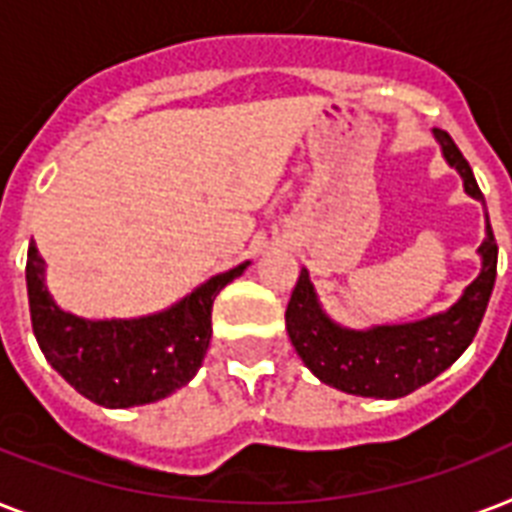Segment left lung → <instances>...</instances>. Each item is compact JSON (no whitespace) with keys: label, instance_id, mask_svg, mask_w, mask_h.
Masks as SVG:
<instances>
[{"label":"left lung","instance_id":"1","mask_svg":"<svg viewBox=\"0 0 512 512\" xmlns=\"http://www.w3.org/2000/svg\"><path fill=\"white\" fill-rule=\"evenodd\" d=\"M449 167L460 172L465 191L484 201L468 159L454 146L449 132L433 130ZM481 273L462 297L444 313L409 324L372 329H345L321 308L311 276L303 268L287 305V332L297 356L321 382L342 393L366 398H401L425 382L436 380L465 353L476 337L497 279V241L489 215L486 239L478 247Z\"/></svg>","mask_w":512,"mask_h":512}]
</instances>
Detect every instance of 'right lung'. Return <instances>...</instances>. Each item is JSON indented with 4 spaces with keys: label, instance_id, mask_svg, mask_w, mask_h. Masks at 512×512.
I'll return each mask as SVG.
<instances>
[{
    "label": "right lung",
    "instance_id": "1",
    "mask_svg": "<svg viewBox=\"0 0 512 512\" xmlns=\"http://www.w3.org/2000/svg\"><path fill=\"white\" fill-rule=\"evenodd\" d=\"M247 265L217 273L154 316L92 321L55 305L44 287V260L31 244L26 287L34 337L52 369L84 398L108 409L154 404L199 372L212 337V303Z\"/></svg>",
    "mask_w": 512,
    "mask_h": 512
}]
</instances>
